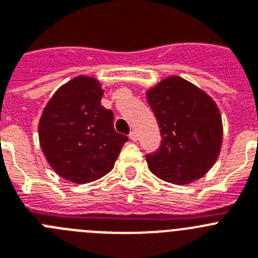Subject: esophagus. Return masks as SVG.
I'll return each mask as SVG.
<instances>
[{"label": "esophagus", "instance_id": "obj_1", "mask_svg": "<svg viewBox=\"0 0 258 258\" xmlns=\"http://www.w3.org/2000/svg\"><path fill=\"white\" fill-rule=\"evenodd\" d=\"M130 139H131L132 142H136V140H138V132L131 131V134H130Z\"/></svg>", "mask_w": 258, "mask_h": 258}]
</instances>
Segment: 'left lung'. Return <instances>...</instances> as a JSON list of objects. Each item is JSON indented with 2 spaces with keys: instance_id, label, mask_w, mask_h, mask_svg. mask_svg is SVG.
Listing matches in <instances>:
<instances>
[{
  "instance_id": "1",
  "label": "left lung",
  "mask_w": 258,
  "mask_h": 258,
  "mask_svg": "<svg viewBox=\"0 0 258 258\" xmlns=\"http://www.w3.org/2000/svg\"><path fill=\"white\" fill-rule=\"evenodd\" d=\"M147 100L162 136L160 149L147 156L151 171L174 184L203 178L222 148V116L214 100L176 75L151 87Z\"/></svg>"
}]
</instances>
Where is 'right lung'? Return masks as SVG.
<instances>
[{"instance_id":"obj_1","label":"right lung","mask_w":258,"mask_h":258,"mask_svg":"<svg viewBox=\"0 0 258 258\" xmlns=\"http://www.w3.org/2000/svg\"><path fill=\"white\" fill-rule=\"evenodd\" d=\"M104 89L93 76L79 75L61 86L39 122L41 151L61 178L86 184L114 167L127 136L113 126V111L101 105Z\"/></svg>"}]
</instances>
